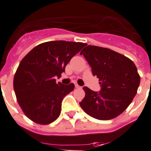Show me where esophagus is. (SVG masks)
<instances>
[{"label": "esophagus", "instance_id": "1", "mask_svg": "<svg viewBox=\"0 0 151 151\" xmlns=\"http://www.w3.org/2000/svg\"><path fill=\"white\" fill-rule=\"evenodd\" d=\"M75 87H76V88H81V87H80V86L77 84H75Z\"/></svg>", "mask_w": 151, "mask_h": 151}]
</instances>
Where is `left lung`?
I'll list each match as a JSON object with an SVG mask.
<instances>
[{"label":"left lung","mask_w":151,"mask_h":151,"mask_svg":"<svg viewBox=\"0 0 151 151\" xmlns=\"http://www.w3.org/2000/svg\"><path fill=\"white\" fill-rule=\"evenodd\" d=\"M80 55L86 58L101 86L99 93L83 87L85 96L80 106L96 119L117 117L127 108L137 93L140 76L136 65L120 53L97 46H87Z\"/></svg>","instance_id":"left-lung-1"}]
</instances>
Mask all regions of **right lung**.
Instances as JSON below:
<instances>
[{
	"label": "right lung",
	"mask_w": 151,
	"mask_h": 151,
	"mask_svg": "<svg viewBox=\"0 0 151 151\" xmlns=\"http://www.w3.org/2000/svg\"><path fill=\"white\" fill-rule=\"evenodd\" d=\"M85 46L81 42L54 41L34 47L21 60L13 80L17 101L24 114L34 122L49 124L60 116L64 96L74 84H57L70 59Z\"/></svg>",
	"instance_id": "add662e5"
}]
</instances>
